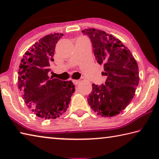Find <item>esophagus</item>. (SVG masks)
<instances>
[{
  "mask_svg": "<svg viewBox=\"0 0 159 159\" xmlns=\"http://www.w3.org/2000/svg\"><path fill=\"white\" fill-rule=\"evenodd\" d=\"M72 81H73V83H74V85H79V83H80V80H75V79H74V80H72Z\"/></svg>",
  "mask_w": 159,
  "mask_h": 159,
  "instance_id": "obj_1",
  "label": "esophagus"
}]
</instances>
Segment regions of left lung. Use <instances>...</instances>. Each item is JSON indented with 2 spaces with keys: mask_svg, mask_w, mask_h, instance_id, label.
Returning <instances> with one entry per match:
<instances>
[{
  "mask_svg": "<svg viewBox=\"0 0 159 159\" xmlns=\"http://www.w3.org/2000/svg\"><path fill=\"white\" fill-rule=\"evenodd\" d=\"M99 64H104L102 75L107 79L105 84L93 85L88 104L98 115L115 116L132 101L139 84V69L130 50L119 39L96 29H85Z\"/></svg>",
  "mask_w": 159,
  "mask_h": 159,
  "instance_id": "1",
  "label": "left lung"
}]
</instances>
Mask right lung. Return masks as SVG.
Returning <instances> with one entry per match:
<instances>
[{"label":"right lung","instance_id":"1","mask_svg":"<svg viewBox=\"0 0 159 159\" xmlns=\"http://www.w3.org/2000/svg\"><path fill=\"white\" fill-rule=\"evenodd\" d=\"M63 34L43 37L25 52L18 71V88L27 105L37 116L55 119L61 116L75 91L71 80L62 81L48 76L55 45Z\"/></svg>","mask_w":159,"mask_h":159}]
</instances>
